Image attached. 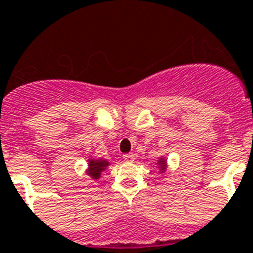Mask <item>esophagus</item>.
Returning a JSON list of instances; mask_svg holds the SVG:
<instances>
[{
	"label": "esophagus",
	"mask_w": 253,
	"mask_h": 253,
	"mask_svg": "<svg viewBox=\"0 0 253 253\" xmlns=\"http://www.w3.org/2000/svg\"><path fill=\"white\" fill-rule=\"evenodd\" d=\"M123 158H124L125 162L131 163V162H134V160H135V156H134L133 153H125V154H123Z\"/></svg>",
	"instance_id": "obj_1"
}]
</instances>
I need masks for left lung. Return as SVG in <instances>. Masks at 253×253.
Instances as JSON below:
<instances>
[{"label": "left lung", "mask_w": 253, "mask_h": 253, "mask_svg": "<svg viewBox=\"0 0 253 253\" xmlns=\"http://www.w3.org/2000/svg\"><path fill=\"white\" fill-rule=\"evenodd\" d=\"M160 162H161V161H160Z\"/></svg>", "instance_id": "obj_1"}]
</instances>
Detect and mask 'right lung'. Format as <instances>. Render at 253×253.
Masks as SVG:
<instances>
[{"instance_id": "add662e5", "label": "right lung", "mask_w": 253, "mask_h": 253, "mask_svg": "<svg viewBox=\"0 0 253 253\" xmlns=\"http://www.w3.org/2000/svg\"><path fill=\"white\" fill-rule=\"evenodd\" d=\"M106 166H107V162H106V161H104V160H101V161H97V160L90 161V169H88V175H90L92 178H99L100 172L104 171V169Z\"/></svg>"}]
</instances>
